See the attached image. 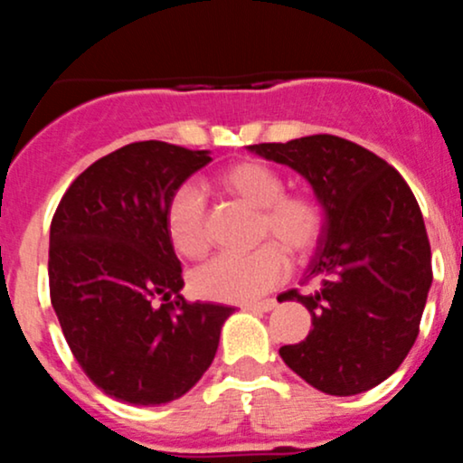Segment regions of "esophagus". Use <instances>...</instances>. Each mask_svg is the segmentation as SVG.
<instances>
[{
    "label": "esophagus",
    "instance_id": "34e87169",
    "mask_svg": "<svg viewBox=\"0 0 463 463\" xmlns=\"http://www.w3.org/2000/svg\"><path fill=\"white\" fill-rule=\"evenodd\" d=\"M276 305L279 302L276 300H261V302H248V305H243V309L246 311H261V313H268L276 309Z\"/></svg>",
    "mask_w": 463,
    "mask_h": 463
}]
</instances>
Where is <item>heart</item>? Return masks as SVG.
<instances>
[{
	"mask_svg": "<svg viewBox=\"0 0 463 463\" xmlns=\"http://www.w3.org/2000/svg\"><path fill=\"white\" fill-rule=\"evenodd\" d=\"M220 184L228 194L259 209V239H272L246 254L224 252L194 272V289L202 298L217 302L257 300L287 276V252L309 257L324 235L326 213L316 195L296 191L283 194L285 180L261 161H239L226 167ZM165 226L174 248L184 257H200L209 248L206 198L195 184L174 191L165 211Z\"/></svg>",
	"mask_w": 463,
	"mask_h": 463,
	"instance_id": "b5f03b06",
	"label": "heart"
}]
</instances>
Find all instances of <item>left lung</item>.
Listing matches in <instances>:
<instances>
[{"label": "left lung", "instance_id": "1", "mask_svg": "<svg viewBox=\"0 0 463 463\" xmlns=\"http://www.w3.org/2000/svg\"><path fill=\"white\" fill-rule=\"evenodd\" d=\"M250 152L287 165L311 184L326 224L307 279L317 289L285 291L311 313L300 344L279 350L300 379L331 396L383 383L418 337L431 287V246L409 184L383 158L333 135L259 143Z\"/></svg>", "mask_w": 463, "mask_h": 463}]
</instances>
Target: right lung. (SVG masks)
I'll return each instance as SVG.
<instances>
[{"instance_id":"right-lung-1","label":"right lung","mask_w":463,"mask_h":463,"mask_svg":"<svg viewBox=\"0 0 463 463\" xmlns=\"http://www.w3.org/2000/svg\"><path fill=\"white\" fill-rule=\"evenodd\" d=\"M209 154L163 141L119 147L73 180L52 220V307L84 374L121 402L165 405L187 394L235 311L183 298L165 226L174 191Z\"/></svg>"}]
</instances>
